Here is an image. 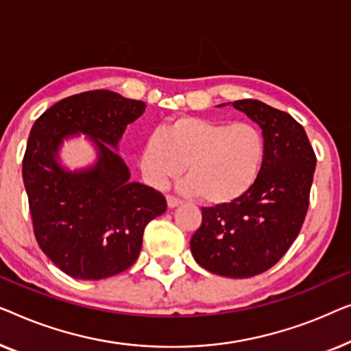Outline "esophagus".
<instances>
[{
    "instance_id": "esophagus-1",
    "label": "esophagus",
    "mask_w": 351,
    "mask_h": 351,
    "mask_svg": "<svg viewBox=\"0 0 351 351\" xmlns=\"http://www.w3.org/2000/svg\"><path fill=\"white\" fill-rule=\"evenodd\" d=\"M180 204H181V202L175 199V197H167V205H169V208H176V206Z\"/></svg>"
}]
</instances>
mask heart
<instances>
[{
	"mask_svg": "<svg viewBox=\"0 0 351 351\" xmlns=\"http://www.w3.org/2000/svg\"><path fill=\"white\" fill-rule=\"evenodd\" d=\"M264 159L265 136L251 122L178 117L147 138L138 164L145 181L156 189L180 178L186 167L182 194L226 205L253 189Z\"/></svg>",
	"mask_w": 351,
	"mask_h": 351,
	"instance_id": "b5f03b06",
	"label": "heart"
}]
</instances>
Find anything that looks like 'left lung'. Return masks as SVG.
Wrapping results in <instances>:
<instances>
[{
	"instance_id": "1",
	"label": "left lung",
	"mask_w": 351,
	"mask_h": 351,
	"mask_svg": "<svg viewBox=\"0 0 351 351\" xmlns=\"http://www.w3.org/2000/svg\"><path fill=\"white\" fill-rule=\"evenodd\" d=\"M232 106L263 130L264 165L253 189L241 199L202 208L191 251L195 263L211 274L250 278L278 263L299 235L317 157L304 127L288 112L259 100H237Z\"/></svg>"
}]
</instances>
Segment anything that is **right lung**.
Segmentation results:
<instances>
[{
    "instance_id": "1",
    "label": "right lung",
    "mask_w": 351,
    "mask_h": 351,
    "mask_svg": "<svg viewBox=\"0 0 351 351\" xmlns=\"http://www.w3.org/2000/svg\"><path fill=\"white\" fill-rule=\"evenodd\" d=\"M146 103L111 90L63 98L39 116L23 157V184L34 237L62 272L77 280H103L138 259L143 232L165 213L160 192L130 181L119 141ZM86 134L96 160L71 171L61 162L62 143Z\"/></svg>"
}]
</instances>
